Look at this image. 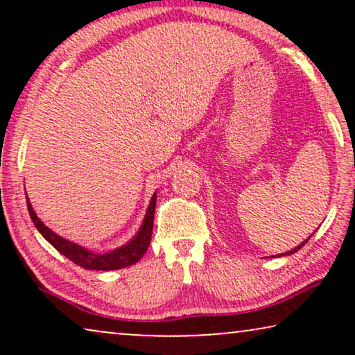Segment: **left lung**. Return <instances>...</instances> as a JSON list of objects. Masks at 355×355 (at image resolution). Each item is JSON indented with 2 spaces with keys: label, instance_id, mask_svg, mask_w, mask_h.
I'll list each match as a JSON object with an SVG mask.
<instances>
[{
  "label": "left lung",
  "instance_id": "obj_1",
  "mask_svg": "<svg viewBox=\"0 0 355 355\" xmlns=\"http://www.w3.org/2000/svg\"><path fill=\"white\" fill-rule=\"evenodd\" d=\"M310 239V237H307V241ZM307 241H304L302 242V244H300V245H297V247H294V249L293 250H289V252H286V254H283V255H291V254H294V252H297L299 249H302V245L305 244V242H307Z\"/></svg>",
  "mask_w": 355,
  "mask_h": 355
}]
</instances>
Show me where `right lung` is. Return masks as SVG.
<instances>
[{"label":"right lung","instance_id":"right-lung-1","mask_svg":"<svg viewBox=\"0 0 355 355\" xmlns=\"http://www.w3.org/2000/svg\"><path fill=\"white\" fill-rule=\"evenodd\" d=\"M155 207H157V193H153L152 200H150V205L147 208V213H145L142 226H140L137 234L134 236V239H130L128 244L119 247V249L106 252V254H95V252L87 250L84 247L77 245L74 242L55 234L50 227L43 225L40 218L37 216V213L33 211V208L27 197L28 215H31L33 225H35L37 230L40 231V234L45 237V239L50 242V244L55 247L60 254L67 257L71 261H74L76 265H79L85 270H103V271L125 268V266L137 263V261L142 259L150 245V239H152Z\"/></svg>","mask_w":355,"mask_h":355}]
</instances>
